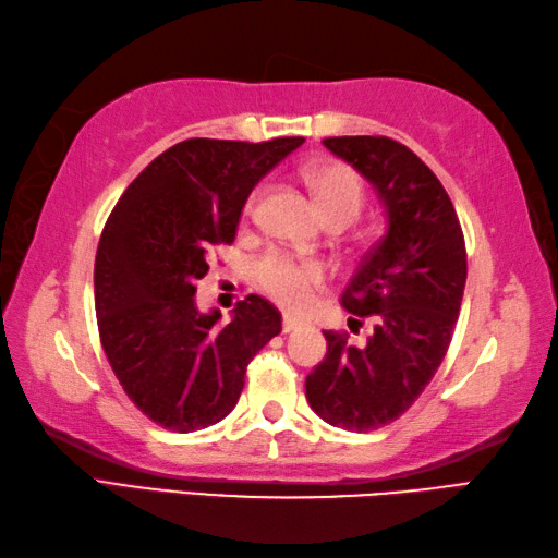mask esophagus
I'll return each mask as SVG.
<instances>
[{
  "label": "esophagus",
  "instance_id": "esophagus-1",
  "mask_svg": "<svg viewBox=\"0 0 558 558\" xmlns=\"http://www.w3.org/2000/svg\"><path fill=\"white\" fill-rule=\"evenodd\" d=\"M299 327H303V320H299V317H293V315H283V320H281V332H293V329H299Z\"/></svg>",
  "mask_w": 558,
  "mask_h": 558
}]
</instances>
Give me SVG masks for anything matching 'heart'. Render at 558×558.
I'll list each match as a JSON object with an SVG mask.
<instances>
[{"instance_id": "obj_1", "label": "heart", "mask_w": 558, "mask_h": 558, "mask_svg": "<svg viewBox=\"0 0 558 558\" xmlns=\"http://www.w3.org/2000/svg\"><path fill=\"white\" fill-rule=\"evenodd\" d=\"M308 185L315 192L327 221H354L363 207L361 178L344 163H323L308 170ZM325 279V269L313 259H295L269 253L257 265V281L271 301L289 311H301L313 301L315 289Z\"/></svg>"}]
</instances>
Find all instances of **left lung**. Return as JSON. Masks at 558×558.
<instances>
[{"mask_svg": "<svg viewBox=\"0 0 558 558\" xmlns=\"http://www.w3.org/2000/svg\"><path fill=\"white\" fill-rule=\"evenodd\" d=\"M378 192L388 233L363 257L342 305L373 317L366 347L325 332L327 356L305 378V397L327 424L366 434L412 407L446 359L458 323L468 253L446 187L422 158L390 136H329Z\"/></svg>", "mask_w": 558, "mask_h": 558, "instance_id": "obj_1", "label": "left lung"}]
</instances>
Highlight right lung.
Returning <instances> with one entry per match:
<instances>
[{
	"instance_id": "add662e5",
	"label": "right lung",
	"mask_w": 558,
	"mask_h": 558,
	"mask_svg": "<svg viewBox=\"0 0 558 558\" xmlns=\"http://www.w3.org/2000/svg\"><path fill=\"white\" fill-rule=\"evenodd\" d=\"M303 136L250 144L185 140L156 156L110 211L94 291L100 344L122 390L175 434L231 414L247 363L281 332V313L250 293L233 320L202 313L195 283L216 245H231L253 187Z\"/></svg>"
}]
</instances>
